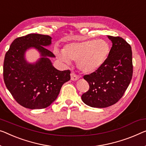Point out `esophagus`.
<instances>
[{
    "mask_svg": "<svg viewBox=\"0 0 146 146\" xmlns=\"http://www.w3.org/2000/svg\"><path fill=\"white\" fill-rule=\"evenodd\" d=\"M79 79V77L77 75H76L75 73H71V79L72 80H77V79Z\"/></svg>",
    "mask_w": 146,
    "mask_h": 146,
    "instance_id": "1",
    "label": "esophagus"
}]
</instances>
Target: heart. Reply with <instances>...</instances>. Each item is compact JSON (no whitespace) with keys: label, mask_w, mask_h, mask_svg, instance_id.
<instances>
[{"label":"heart","mask_w":146,"mask_h":146,"mask_svg":"<svg viewBox=\"0 0 146 146\" xmlns=\"http://www.w3.org/2000/svg\"><path fill=\"white\" fill-rule=\"evenodd\" d=\"M110 53V46L105 40H86L66 45L63 52H57L58 58L65 63L77 61L82 72L90 73L105 64Z\"/></svg>","instance_id":"b5f03b06"}]
</instances>
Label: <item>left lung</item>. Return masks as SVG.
<instances>
[{"label": "left lung", "instance_id": "obj_1", "mask_svg": "<svg viewBox=\"0 0 146 146\" xmlns=\"http://www.w3.org/2000/svg\"><path fill=\"white\" fill-rule=\"evenodd\" d=\"M108 36L113 44L108 60L97 71L83 77L90 88L82 95V100L92 108L116 104L125 94L133 73L130 45L120 36Z\"/></svg>", "mask_w": 146, "mask_h": 146}]
</instances>
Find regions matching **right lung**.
<instances>
[{
    "label": "right lung",
    "instance_id": "1",
    "mask_svg": "<svg viewBox=\"0 0 146 146\" xmlns=\"http://www.w3.org/2000/svg\"><path fill=\"white\" fill-rule=\"evenodd\" d=\"M48 35L29 34L15 39L6 52L3 66L5 85L13 98L23 107L36 110L46 108L56 100L61 88L70 80L69 70L59 71L49 58L55 56L45 46L50 45ZM35 47L41 53L35 64L25 59V52Z\"/></svg>",
    "mask_w": 146,
    "mask_h": 146
}]
</instances>
